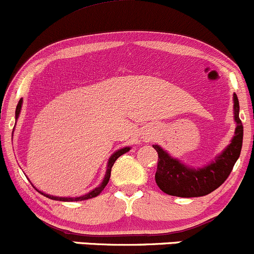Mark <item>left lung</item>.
Returning <instances> with one entry per match:
<instances>
[{
  "label": "left lung",
  "mask_w": 254,
  "mask_h": 254,
  "mask_svg": "<svg viewBox=\"0 0 254 254\" xmlns=\"http://www.w3.org/2000/svg\"><path fill=\"white\" fill-rule=\"evenodd\" d=\"M233 99L236 122L234 137L214 161L204 167H188L179 160L173 159L161 146L152 145L159 154L155 181L163 192L178 197H198L214 191L226 181L240 157L244 139V126L239 117L240 105L236 94H234Z\"/></svg>",
  "instance_id": "8db88e82"
}]
</instances>
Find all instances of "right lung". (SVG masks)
Instances as JSON below:
<instances>
[{"label": "right lung", "mask_w": 254, "mask_h": 254, "mask_svg": "<svg viewBox=\"0 0 254 254\" xmlns=\"http://www.w3.org/2000/svg\"><path fill=\"white\" fill-rule=\"evenodd\" d=\"M21 104H23V99L19 100V103H18V105H17V109H15V120L18 119L19 114H20ZM13 130H14V128H13ZM129 150H130L129 146H127V148L117 150L116 152H114V154L111 155V157H110V159H109L108 167H106V173H105L104 179H103L102 184H100L99 187L95 188V189L92 190V191H89L88 193H86V195L80 196V197H59V196L48 195V193H45V192H42V191H39V190H37V189H36V190H37V191H39V192L42 193L43 196H46V197L51 198V200L65 201V202H66V201H67V202H70V201H83V200H88V198H93V197H95V196L99 195V193L102 192L103 190H104V188L106 187V184H108V183H109V179H110V174H111V168H113V166H114V163H115V161H116L117 159H119V157L121 156V155L126 154L127 151H129Z\"/></svg>", "instance_id": "add662e5"}]
</instances>
